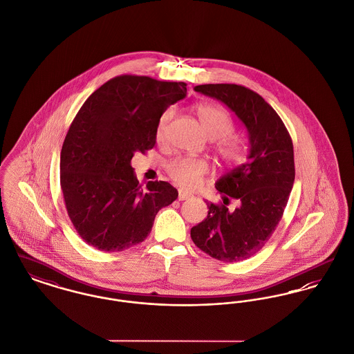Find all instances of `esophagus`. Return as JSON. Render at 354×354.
<instances>
[{"mask_svg":"<svg viewBox=\"0 0 354 354\" xmlns=\"http://www.w3.org/2000/svg\"><path fill=\"white\" fill-rule=\"evenodd\" d=\"M187 198H190V194H187L185 192H180L178 193V200L180 201H184V200H187Z\"/></svg>","mask_w":354,"mask_h":354,"instance_id":"34e87169","label":"esophagus"}]
</instances>
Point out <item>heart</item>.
I'll use <instances>...</instances> for the list:
<instances>
[{
	"label": "heart",
	"mask_w": 354,
	"mask_h": 354,
	"mask_svg": "<svg viewBox=\"0 0 354 354\" xmlns=\"http://www.w3.org/2000/svg\"><path fill=\"white\" fill-rule=\"evenodd\" d=\"M194 111L204 128L205 133L212 140H214V150L217 156L227 165L241 164L245 157V148L241 140L229 136L234 129V124L230 114L221 106L214 104H198L194 108ZM173 108H169L161 114L156 129L157 141L164 140L169 122L173 118ZM207 170V162L204 158L197 157H178L167 164L169 177L177 185L184 189H193L200 185Z\"/></svg>",
	"instance_id": "obj_1"
}]
</instances>
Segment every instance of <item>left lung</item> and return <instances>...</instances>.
Instances as JSON below:
<instances>
[{
  "label": "left lung",
  "instance_id": "obj_1",
  "mask_svg": "<svg viewBox=\"0 0 354 354\" xmlns=\"http://www.w3.org/2000/svg\"><path fill=\"white\" fill-rule=\"evenodd\" d=\"M196 92L223 102L245 125L249 154L245 164L216 183L223 203L207 205V217L190 230L206 254L237 262L256 254L279 225L295 183V153L290 134L276 111L260 94L236 84H205ZM233 199L236 207L227 205Z\"/></svg>",
  "mask_w": 354,
  "mask_h": 354
}]
</instances>
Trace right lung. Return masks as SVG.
<instances>
[{
	"label": "right lung",
	"mask_w": 354,
	"mask_h": 354,
	"mask_svg": "<svg viewBox=\"0 0 354 354\" xmlns=\"http://www.w3.org/2000/svg\"><path fill=\"white\" fill-rule=\"evenodd\" d=\"M186 95L185 82L117 75L88 97L65 137L59 183L80 237L121 252L149 236L158 210L178 192L165 181L138 183L131 161L156 144L161 114Z\"/></svg>",
	"instance_id": "1"
}]
</instances>
